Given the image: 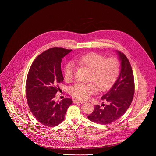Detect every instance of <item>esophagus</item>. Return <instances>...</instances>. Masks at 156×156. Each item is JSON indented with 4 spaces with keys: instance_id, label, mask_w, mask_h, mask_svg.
I'll return each mask as SVG.
<instances>
[{
    "instance_id": "esophagus-1",
    "label": "esophagus",
    "mask_w": 156,
    "mask_h": 156,
    "mask_svg": "<svg viewBox=\"0 0 156 156\" xmlns=\"http://www.w3.org/2000/svg\"><path fill=\"white\" fill-rule=\"evenodd\" d=\"M73 103H83V102H82V101H78V100H73Z\"/></svg>"
}]
</instances>
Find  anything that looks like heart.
<instances>
[{"instance_id":"obj_1","label":"heart","mask_w":156,"mask_h":156,"mask_svg":"<svg viewBox=\"0 0 156 156\" xmlns=\"http://www.w3.org/2000/svg\"><path fill=\"white\" fill-rule=\"evenodd\" d=\"M76 62L79 65L86 66L91 74L90 81L94 83H78L70 87L72 96L79 100H85L94 94L97 91V87L101 91H105L110 87L119 73L120 65L115 58L105 57L98 53H90L78 57ZM76 71V65L73 62L66 65L63 71L66 81L73 80Z\"/></svg>"}]
</instances>
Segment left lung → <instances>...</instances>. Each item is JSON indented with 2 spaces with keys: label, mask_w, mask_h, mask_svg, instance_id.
<instances>
[{
  "label": "left lung",
  "mask_w": 156,
  "mask_h": 156,
  "mask_svg": "<svg viewBox=\"0 0 156 156\" xmlns=\"http://www.w3.org/2000/svg\"><path fill=\"white\" fill-rule=\"evenodd\" d=\"M115 51L120 62V71L114 84L101 98L107 105L102 104L104 107L95 105L93 113L87 116L89 120L99 124L107 125L118 120L130 106L135 93L134 76L129 62L124 54Z\"/></svg>",
  "instance_id": "left-lung-1"
}]
</instances>
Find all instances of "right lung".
<instances>
[{
	"instance_id": "1",
	"label": "right lung",
	"mask_w": 156,
	"mask_h": 156,
	"mask_svg": "<svg viewBox=\"0 0 156 156\" xmlns=\"http://www.w3.org/2000/svg\"><path fill=\"white\" fill-rule=\"evenodd\" d=\"M72 50L53 48L39 55L33 62L26 82L27 99L34 117L44 126L53 127L63 122L72 100L65 98L55 102L58 84L63 77L62 58Z\"/></svg>"
}]
</instances>
